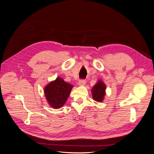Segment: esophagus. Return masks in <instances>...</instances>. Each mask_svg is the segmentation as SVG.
<instances>
[{"instance_id": "obj_1", "label": "esophagus", "mask_w": 154, "mask_h": 154, "mask_svg": "<svg viewBox=\"0 0 154 154\" xmlns=\"http://www.w3.org/2000/svg\"><path fill=\"white\" fill-rule=\"evenodd\" d=\"M85 84H86V81L84 80V79H81V80L79 81V85L80 86H84Z\"/></svg>"}]
</instances>
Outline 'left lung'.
Returning <instances> with one entry per match:
<instances>
[{
	"instance_id": "1",
	"label": "left lung",
	"mask_w": 154,
	"mask_h": 154,
	"mask_svg": "<svg viewBox=\"0 0 154 154\" xmlns=\"http://www.w3.org/2000/svg\"><path fill=\"white\" fill-rule=\"evenodd\" d=\"M106 85L103 82L99 81L94 87L92 88V95L93 100L97 102H100L103 100V97L105 96Z\"/></svg>"
}]
</instances>
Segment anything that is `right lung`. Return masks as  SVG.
Listing matches in <instances>:
<instances>
[{
	"instance_id": "add662e5",
	"label": "right lung",
	"mask_w": 154,
	"mask_h": 154,
	"mask_svg": "<svg viewBox=\"0 0 154 154\" xmlns=\"http://www.w3.org/2000/svg\"><path fill=\"white\" fill-rule=\"evenodd\" d=\"M72 88V84L66 82L61 77H57L44 89L47 102L53 108L61 107L67 100Z\"/></svg>"
}]
</instances>
